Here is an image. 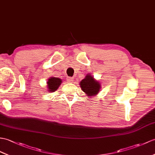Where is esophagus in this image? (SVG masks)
Returning <instances> with one entry per match:
<instances>
[{"label": "esophagus", "mask_w": 155, "mask_h": 155, "mask_svg": "<svg viewBox=\"0 0 155 155\" xmlns=\"http://www.w3.org/2000/svg\"><path fill=\"white\" fill-rule=\"evenodd\" d=\"M67 82H72L74 80H73V77H67Z\"/></svg>", "instance_id": "obj_1"}]
</instances>
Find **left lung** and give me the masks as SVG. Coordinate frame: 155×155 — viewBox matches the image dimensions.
<instances>
[{"label": "left lung", "mask_w": 155, "mask_h": 155, "mask_svg": "<svg viewBox=\"0 0 155 155\" xmlns=\"http://www.w3.org/2000/svg\"><path fill=\"white\" fill-rule=\"evenodd\" d=\"M80 84L82 91L86 93L88 96H94L98 94L100 89L99 82L94 80V78L89 74L86 76L85 78L80 82Z\"/></svg>", "instance_id": "left-lung-1"}]
</instances>
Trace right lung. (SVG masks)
<instances>
[{"label":"right lung","mask_w":155,"mask_h":155,"mask_svg":"<svg viewBox=\"0 0 155 155\" xmlns=\"http://www.w3.org/2000/svg\"><path fill=\"white\" fill-rule=\"evenodd\" d=\"M61 80L57 77H51L49 78L48 81V88L49 91L54 92L55 91L61 84Z\"/></svg>","instance_id":"1"}]
</instances>
